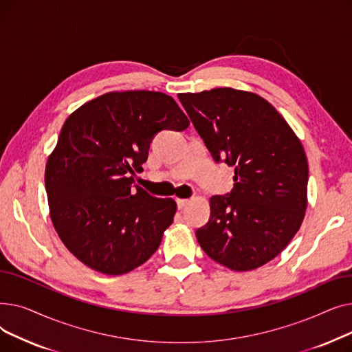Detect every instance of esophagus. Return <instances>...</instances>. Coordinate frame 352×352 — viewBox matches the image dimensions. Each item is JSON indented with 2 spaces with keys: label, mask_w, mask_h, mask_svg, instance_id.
Masks as SVG:
<instances>
[{
  "label": "esophagus",
  "mask_w": 352,
  "mask_h": 352,
  "mask_svg": "<svg viewBox=\"0 0 352 352\" xmlns=\"http://www.w3.org/2000/svg\"><path fill=\"white\" fill-rule=\"evenodd\" d=\"M175 201H177V206H178V208H184L186 207L187 204H188V199H186V198H175Z\"/></svg>",
  "instance_id": "obj_1"
}]
</instances>
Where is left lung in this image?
<instances>
[{"label":"left lung","mask_w":352,"mask_h":352,"mask_svg":"<svg viewBox=\"0 0 352 352\" xmlns=\"http://www.w3.org/2000/svg\"><path fill=\"white\" fill-rule=\"evenodd\" d=\"M215 162L234 166V188L210 199L201 248L232 271L278 255L307 210L308 162L302 144L263 97L234 88L178 94Z\"/></svg>","instance_id":"obj_1"}]
</instances>
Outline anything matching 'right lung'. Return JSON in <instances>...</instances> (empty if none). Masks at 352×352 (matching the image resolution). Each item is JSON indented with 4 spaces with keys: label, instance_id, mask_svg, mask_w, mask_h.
<instances>
[{
    "label": "right lung",
    "instance_id": "add662e5",
    "mask_svg": "<svg viewBox=\"0 0 352 352\" xmlns=\"http://www.w3.org/2000/svg\"><path fill=\"white\" fill-rule=\"evenodd\" d=\"M188 125L174 98L157 91L108 92L67 118L45 190L54 228L82 264L121 275L158 250L177 204L134 186V175L160 131Z\"/></svg>",
    "mask_w": 352,
    "mask_h": 352
}]
</instances>
